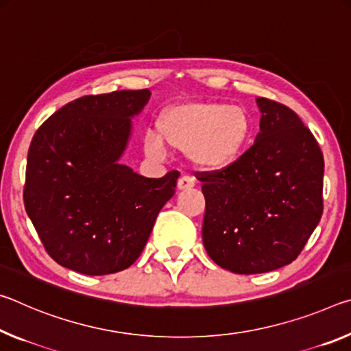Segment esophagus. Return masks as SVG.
Here are the masks:
<instances>
[{"label":"esophagus","instance_id":"1","mask_svg":"<svg viewBox=\"0 0 351 351\" xmlns=\"http://www.w3.org/2000/svg\"><path fill=\"white\" fill-rule=\"evenodd\" d=\"M194 185H196V180H194V177H191V176H182L179 182H177V188L182 189V191L183 189L193 188Z\"/></svg>","mask_w":351,"mask_h":351}]
</instances>
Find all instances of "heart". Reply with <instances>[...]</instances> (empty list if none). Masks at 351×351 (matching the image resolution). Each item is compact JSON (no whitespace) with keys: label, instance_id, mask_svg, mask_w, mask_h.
Wrapping results in <instances>:
<instances>
[{"label":"heart","instance_id":"obj_1","mask_svg":"<svg viewBox=\"0 0 351 351\" xmlns=\"http://www.w3.org/2000/svg\"><path fill=\"white\" fill-rule=\"evenodd\" d=\"M158 135L147 132L145 149L163 157L165 145L188 152L202 169H223L241 157L250 138V118L243 107L215 101L185 102L166 108L157 123Z\"/></svg>","mask_w":351,"mask_h":351}]
</instances>
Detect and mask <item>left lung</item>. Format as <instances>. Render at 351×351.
Segmentation results:
<instances>
[{
  "instance_id": "8db88e82",
  "label": "left lung",
  "mask_w": 351,
  "mask_h": 351,
  "mask_svg": "<svg viewBox=\"0 0 351 351\" xmlns=\"http://www.w3.org/2000/svg\"><path fill=\"white\" fill-rule=\"evenodd\" d=\"M260 134L233 165L196 172L202 241L217 266L263 274L300 255L324 213V154L294 110L256 97Z\"/></svg>"
}]
</instances>
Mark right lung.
<instances>
[{"instance_id": "right-lung-1", "label": "right lung", "mask_w": 351, "mask_h": 351, "mask_svg": "<svg viewBox=\"0 0 351 351\" xmlns=\"http://www.w3.org/2000/svg\"><path fill=\"white\" fill-rule=\"evenodd\" d=\"M149 97L147 88L82 96L34 134L23 200L46 252L60 266L85 275L128 269L174 196L179 171L147 179L118 162L130 118Z\"/></svg>"}]
</instances>
